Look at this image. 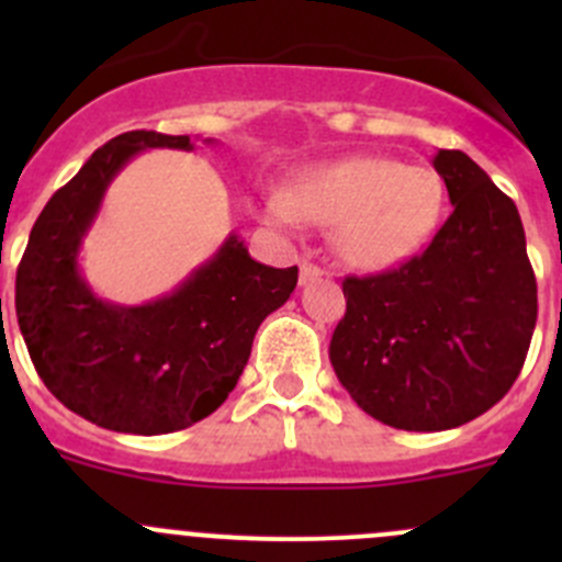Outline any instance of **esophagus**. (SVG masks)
Instances as JSON below:
<instances>
[{"instance_id":"esophagus-1","label":"esophagus","mask_w":562,"mask_h":562,"mask_svg":"<svg viewBox=\"0 0 562 562\" xmlns=\"http://www.w3.org/2000/svg\"><path fill=\"white\" fill-rule=\"evenodd\" d=\"M317 277H323V269L317 263H310V260H304L302 263V271H299V280H302V285H307V282H315Z\"/></svg>"}]
</instances>
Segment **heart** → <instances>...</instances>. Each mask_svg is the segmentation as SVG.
<instances>
[{
    "instance_id": "1",
    "label": "heart",
    "mask_w": 562,
    "mask_h": 562,
    "mask_svg": "<svg viewBox=\"0 0 562 562\" xmlns=\"http://www.w3.org/2000/svg\"><path fill=\"white\" fill-rule=\"evenodd\" d=\"M443 203V179L432 168L356 155L307 168L291 192L271 190L266 214L285 228L331 223L334 245L348 263L386 271L429 245Z\"/></svg>"
}]
</instances>
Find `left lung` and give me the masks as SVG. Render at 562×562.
<instances>
[{
  "mask_svg": "<svg viewBox=\"0 0 562 562\" xmlns=\"http://www.w3.org/2000/svg\"><path fill=\"white\" fill-rule=\"evenodd\" d=\"M451 217L400 269L345 277L328 359L356 405L389 427L440 432L506 396L536 328V274L506 192L464 151L432 160Z\"/></svg>",
  "mask_w": 562,
  "mask_h": 562,
  "instance_id": "1",
  "label": "left lung"
}]
</instances>
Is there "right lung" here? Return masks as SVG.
Segmentation results:
<instances>
[{
  "label": "right lung",
  "mask_w": 562,
  "mask_h": 562,
  "mask_svg": "<svg viewBox=\"0 0 562 562\" xmlns=\"http://www.w3.org/2000/svg\"><path fill=\"white\" fill-rule=\"evenodd\" d=\"M144 149L190 151L192 140L133 130L100 146L40 212L15 277V315L37 375L61 405L113 432L166 435L228 400L255 331L291 299L299 269L258 263L231 234L155 302L100 299L78 255L108 184Z\"/></svg>",
  "instance_id": "obj_1"
}]
</instances>
